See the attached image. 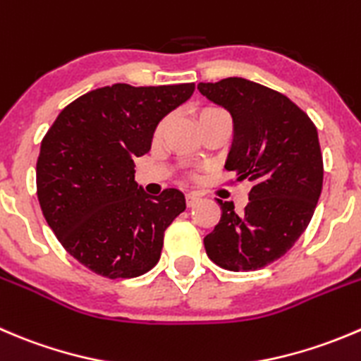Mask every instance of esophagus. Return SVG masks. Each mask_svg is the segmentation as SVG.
I'll use <instances>...</instances> for the list:
<instances>
[{"mask_svg":"<svg viewBox=\"0 0 361 361\" xmlns=\"http://www.w3.org/2000/svg\"><path fill=\"white\" fill-rule=\"evenodd\" d=\"M185 199H187V206L190 208V206H194L195 202L199 201V195L195 194V192H188V194L185 195Z\"/></svg>","mask_w":361,"mask_h":361,"instance_id":"obj_1","label":"esophagus"}]
</instances>
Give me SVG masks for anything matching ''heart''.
Instances as JSON below:
<instances>
[{
	"label": "heart",
	"instance_id": "b5f03b06",
	"mask_svg": "<svg viewBox=\"0 0 361 361\" xmlns=\"http://www.w3.org/2000/svg\"><path fill=\"white\" fill-rule=\"evenodd\" d=\"M212 111H220V109H216V107H206V109H202L201 113H212ZM199 113V114H201Z\"/></svg>",
	"mask_w": 361,
	"mask_h": 361
}]
</instances>
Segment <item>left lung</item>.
Masks as SVG:
<instances>
[{"mask_svg": "<svg viewBox=\"0 0 361 361\" xmlns=\"http://www.w3.org/2000/svg\"><path fill=\"white\" fill-rule=\"evenodd\" d=\"M197 90L233 116L234 141L226 169L250 181L243 213L219 199L206 254L231 271L277 261L298 241L323 190V153L314 121L293 100L241 77L201 82Z\"/></svg>", "mask_w": 361, "mask_h": 361, "instance_id": "left-lung-1", "label": "left lung"}]
</instances>
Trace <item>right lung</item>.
I'll return each instance as SVG.
<instances>
[{"label": "right lung", "instance_id": "1", "mask_svg": "<svg viewBox=\"0 0 361 361\" xmlns=\"http://www.w3.org/2000/svg\"><path fill=\"white\" fill-rule=\"evenodd\" d=\"M194 87H99L68 104L42 139V213L63 248L93 274L134 279L159 262L164 233L187 208L185 195L178 188L146 195L134 181V159L149 152L157 125Z\"/></svg>", "mask_w": 361, "mask_h": 361}]
</instances>
